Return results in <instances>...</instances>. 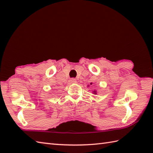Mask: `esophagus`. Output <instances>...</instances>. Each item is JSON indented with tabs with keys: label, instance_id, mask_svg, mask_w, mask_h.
Here are the masks:
<instances>
[{
	"label": "esophagus",
	"instance_id": "obj_1",
	"mask_svg": "<svg viewBox=\"0 0 153 153\" xmlns=\"http://www.w3.org/2000/svg\"><path fill=\"white\" fill-rule=\"evenodd\" d=\"M69 83H70V84H72V83H76V79H74V78H71V79H70V81H69Z\"/></svg>",
	"mask_w": 153,
	"mask_h": 153
}]
</instances>
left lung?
<instances>
[{"label":"left lung","mask_w":153,"mask_h":153,"mask_svg":"<svg viewBox=\"0 0 153 153\" xmlns=\"http://www.w3.org/2000/svg\"><path fill=\"white\" fill-rule=\"evenodd\" d=\"M91 84V85H92V83H90ZM89 85H88V87H89ZM93 93L94 94V95H96V94H97V91L96 90H94L93 91Z\"/></svg>","instance_id":"left-lung-1"}]
</instances>
